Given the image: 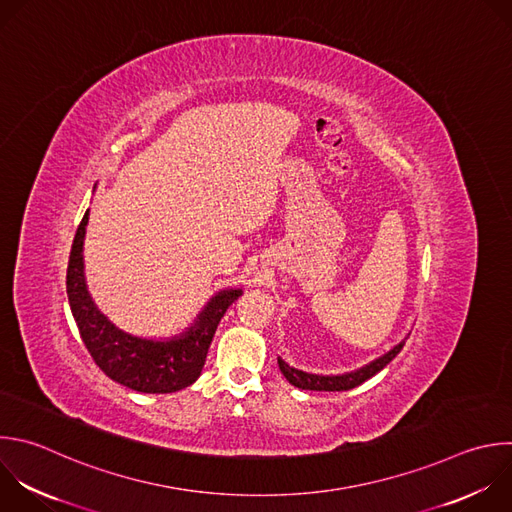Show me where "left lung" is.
Instances as JSON below:
<instances>
[{
  "instance_id": "left-lung-1",
  "label": "left lung",
  "mask_w": 512,
  "mask_h": 512,
  "mask_svg": "<svg viewBox=\"0 0 512 512\" xmlns=\"http://www.w3.org/2000/svg\"><path fill=\"white\" fill-rule=\"evenodd\" d=\"M404 337L402 342L398 346H394L390 352H386L384 356L372 360L370 364L354 370V372H346V374H329V376H323V374H309V372H303V370H297L293 366H289L285 360L277 358V364H279V370L281 374L285 376V380L295 386V388H301V390H315V392H344V390H352L360 384H364L366 380H370L372 376H376L380 370H384L398 354L400 350L404 348L406 344Z\"/></svg>"
}]
</instances>
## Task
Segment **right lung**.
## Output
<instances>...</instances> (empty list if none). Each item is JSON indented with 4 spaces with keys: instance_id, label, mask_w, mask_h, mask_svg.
I'll return each mask as SVG.
<instances>
[{
    "instance_id": "add662e5",
    "label": "right lung",
    "mask_w": 512,
    "mask_h": 512,
    "mask_svg": "<svg viewBox=\"0 0 512 512\" xmlns=\"http://www.w3.org/2000/svg\"><path fill=\"white\" fill-rule=\"evenodd\" d=\"M90 209L86 211L68 261L66 291L82 342L96 366L114 382L142 394H170L197 382L203 372L217 325L241 287L217 291L185 331L173 337H140L120 329L94 303L84 275V237Z\"/></svg>"
}]
</instances>
